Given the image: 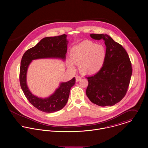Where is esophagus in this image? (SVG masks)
Returning <instances> with one entry per match:
<instances>
[{
    "label": "esophagus",
    "instance_id": "34e87169",
    "mask_svg": "<svg viewBox=\"0 0 148 148\" xmlns=\"http://www.w3.org/2000/svg\"><path fill=\"white\" fill-rule=\"evenodd\" d=\"M81 79H82V77L80 76H77V75L76 76V82H79Z\"/></svg>",
    "mask_w": 148,
    "mask_h": 148
}]
</instances>
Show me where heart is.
I'll use <instances>...</instances> for the list:
<instances>
[{
	"label": "heart",
	"mask_w": 148,
	"mask_h": 148,
	"mask_svg": "<svg viewBox=\"0 0 148 148\" xmlns=\"http://www.w3.org/2000/svg\"><path fill=\"white\" fill-rule=\"evenodd\" d=\"M106 49L102 45L85 41L73 47L70 51L68 66L74 70L73 64L79 65L81 73L93 75L99 72L106 60Z\"/></svg>",
	"instance_id": "heart-1"
}]
</instances>
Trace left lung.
<instances>
[{
    "mask_svg": "<svg viewBox=\"0 0 148 148\" xmlns=\"http://www.w3.org/2000/svg\"><path fill=\"white\" fill-rule=\"evenodd\" d=\"M95 40H104L106 60L101 70L88 76L86 94L90 101L101 106H113L125 96L132 74V64L123 47L108 35H90Z\"/></svg>",
    "mask_w": 148,
    "mask_h": 148,
    "instance_id": "obj_1",
    "label": "left lung"
}]
</instances>
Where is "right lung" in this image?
<instances>
[{"label": "right lung", "instance_id": "add662e5", "mask_svg": "<svg viewBox=\"0 0 148 148\" xmlns=\"http://www.w3.org/2000/svg\"><path fill=\"white\" fill-rule=\"evenodd\" d=\"M65 34L42 39L35 47L28 49L21 59L19 80L21 89L29 102L39 110L53 113L63 109L66 105L72 86L75 84V77L60 83L59 88L50 96L42 99L34 95L27 84V72L33 60L46 58L65 59L68 41Z\"/></svg>", "mask_w": 148, "mask_h": 148}]
</instances>
